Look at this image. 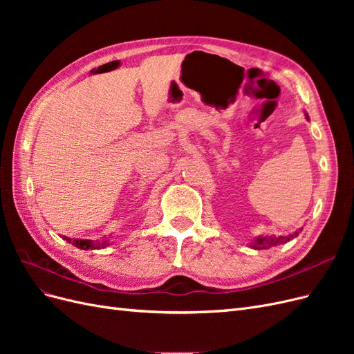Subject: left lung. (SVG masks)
Here are the masks:
<instances>
[{
  "label": "left lung",
  "mask_w": 354,
  "mask_h": 354,
  "mask_svg": "<svg viewBox=\"0 0 354 354\" xmlns=\"http://www.w3.org/2000/svg\"><path fill=\"white\" fill-rule=\"evenodd\" d=\"M304 115H306V120L310 121L308 115L307 113H304ZM301 230H303V227H299L292 233L285 234V236H274V234H270V236H269V234H260V236H255L254 241L250 245H251V248H254V250H269V248H273V246L286 243L291 239L297 238L298 233Z\"/></svg>",
  "instance_id": "left-lung-1"
}]
</instances>
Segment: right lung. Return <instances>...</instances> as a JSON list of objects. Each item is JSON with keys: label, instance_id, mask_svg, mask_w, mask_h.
I'll use <instances>...</instances> for the list:
<instances>
[{"label": "right lung", "instance_id": "obj_1", "mask_svg": "<svg viewBox=\"0 0 354 354\" xmlns=\"http://www.w3.org/2000/svg\"><path fill=\"white\" fill-rule=\"evenodd\" d=\"M66 239L69 243L75 245L77 248L80 250H99V248H104L106 245H109L108 241H103V242H97V241H91V239H69V238H63Z\"/></svg>", "mask_w": 354, "mask_h": 354}]
</instances>
